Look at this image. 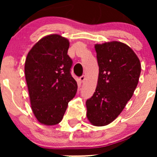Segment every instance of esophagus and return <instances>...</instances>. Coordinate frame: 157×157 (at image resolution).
<instances>
[{"label": "esophagus", "instance_id": "34e87169", "mask_svg": "<svg viewBox=\"0 0 157 157\" xmlns=\"http://www.w3.org/2000/svg\"><path fill=\"white\" fill-rule=\"evenodd\" d=\"M85 79H86L85 76H81L80 78H79V81H80L81 83H83V81H84Z\"/></svg>", "mask_w": 157, "mask_h": 157}]
</instances>
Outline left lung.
Instances as JSON below:
<instances>
[{
	"mask_svg": "<svg viewBox=\"0 0 157 157\" xmlns=\"http://www.w3.org/2000/svg\"><path fill=\"white\" fill-rule=\"evenodd\" d=\"M99 67L96 91L87 99V118L94 126L108 125L133 96L141 74V63L132 48L118 41L96 44Z\"/></svg>",
	"mask_w": 157,
	"mask_h": 157,
	"instance_id": "left-lung-1",
	"label": "left lung"
}]
</instances>
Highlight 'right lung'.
<instances>
[{
  "label": "right lung",
  "instance_id": "add662e5",
  "mask_svg": "<svg viewBox=\"0 0 157 157\" xmlns=\"http://www.w3.org/2000/svg\"><path fill=\"white\" fill-rule=\"evenodd\" d=\"M68 39L58 34L45 36L33 46L25 62V76L32 111L40 123L52 126L63 119L76 95L71 74L72 59Z\"/></svg>",
  "mask_w": 157,
  "mask_h": 157
}]
</instances>
